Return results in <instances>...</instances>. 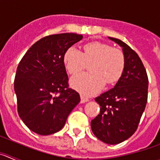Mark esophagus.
<instances>
[{"label": "esophagus", "instance_id": "34e87169", "mask_svg": "<svg viewBox=\"0 0 160 160\" xmlns=\"http://www.w3.org/2000/svg\"><path fill=\"white\" fill-rule=\"evenodd\" d=\"M88 101H89L88 98H86L84 95H82V94L81 95V102L84 103V102H88Z\"/></svg>", "mask_w": 160, "mask_h": 160}]
</instances>
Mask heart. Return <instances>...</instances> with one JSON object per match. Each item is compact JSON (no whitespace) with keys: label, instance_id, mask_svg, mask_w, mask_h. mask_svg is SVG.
Listing matches in <instances>:
<instances>
[{"label":"heart","instance_id":"heart-1","mask_svg":"<svg viewBox=\"0 0 160 160\" xmlns=\"http://www.w3.org/2000/svg\"><path fill=\"white\" fill-rule=\"evenodd\" d=\"M91 63L90 73H79L70 80L72 87L84 95L95 94L107 84L116 82L125 69V56L119 49L99 42L87 43L82 53L70 47L64 54V64L70 74H75Z\"/></svg>","mask_w":160,"mask_h":160}]
</instances>
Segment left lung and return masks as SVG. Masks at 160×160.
Listing matches in <instances>:
<instances>
[{
  "instance_id": "1",
  "label": "left lung",
  "mask_w": 160,
  "mask_h": 160,
  "mask_svg": "<svg viewBox=\"0 0 160 160\" xmlns=\"http://www.w3.org/2000/svg\"><path fill=\"white\" fill-rule=\"evenodd\" d=\"M109 38L122 47L125 69L114 88L95 98L101 108L90 126L98 139L118 144L130 138L138 128L148 102V78L136 52L122 41Z\"/></svg>"
}]
</instances>
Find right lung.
<instances>
[{
	"label": "right lung",
	"instance_id": "add662e5",
	"mask_svg": "<svg viewBox=\"0 0 160 160\" xmlns=\"http://www.w3.org/2000/svg\"><path fill=\"white\" fill-rule=\"evenodd\" d=\"M82 35L65 32L44 37L25 53L17 69L14 90L18 112L28 128L41 135L58 132L80 102L69 87L64 54Z\"/></svg>",
	"mask_w": 160,
	"mask_h": 160
}]
</instances>
